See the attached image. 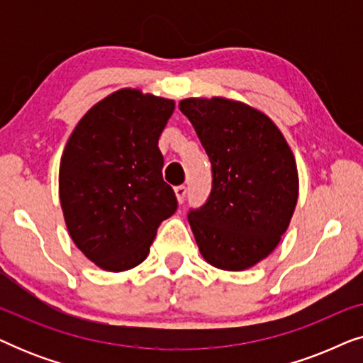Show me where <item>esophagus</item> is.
Returning a JSON list of instances; mask_svg holds the SVG:
<instances>
[{
    "label": "esophagus",
    "mask_w": 363,
    "mask_h": 363,
    "mask_svg": "<svg viewBox=\"0 0 363 363\" xmlns=\"http://www.w3.org/2000/svg\"><path fill=\"white\" fill-rule=\"evenodd\" d=\"M175 195H177V200L178 203H183L185 201V196H186V186L185 185H180L175 188Z\"/></svg>",
    "instance_id": "1"
}]
</instances>
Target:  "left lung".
Wrapping results in <instances>:
<instances>
[{
    "label": "left lung",
    "mask_w": 363,
    "mask_h": 363,
    "mask_svg": "<svg viewBox=\"0 0 363 363\" xmlns=\"http://www.w3.org/2000/svg\"><path fill=\"white\" fill-rule=\"evenodd\" d=\"M208 153L213 188L188 221L206 262L245 271L279 245L294 215L299 177L291 147L266 113L225 97L183 99Z\"/></svg>",
    "instance_id": "left-lung-1"
}]
</instances>
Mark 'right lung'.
<instances>
[{
  "label": "right lung",
  "instance_id": "right-lung-1",
  "mask_svg": "<svg viewBox=\"0 0 363 363\" xmlns=\"http://www.w3.org/2000/svg\"><path fill=\"white\" fill-rule=\"evenodd\" d=\"M172 99L121 89L89 108L59 165V200L69 236L104 271L145 261L163 220L177 211L158 148Z\"/></svg>",
  "mask_w": 363,
  "mask_h": 363
}]
</instances>
